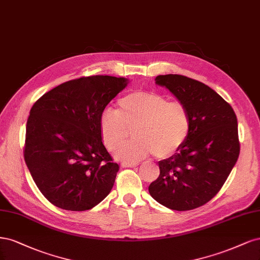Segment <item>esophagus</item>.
Wrapping results in <instances>:
<instances>
[{"mask_svg":"<svg viewBox=\"0 0 260 260\" xmlns=\"http://www.w3.org/2000/svg\"><path fill=\"white\" fill-rule=\"evenodd\" d=\"M121 165L123 166V167H134V166H137L138 164L137 163H131V162H122L121 163Z\"/></svg>","mask_w":260,"mask_h":260,"instance_id":"esophagus-1","label":"esophagus"}]
</instances>
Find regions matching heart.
<instances>
[{"label":"heart","mask_w":260,"mask_h":260,"mask_svg":"<svg viewBox=\"0 0 260 260\" xmlns=\"http://www.w3.org/2000/svg\"><path fill=\"white\" fill-rule=\"evenodd\" d=\"M104 145L114 151L133 129L134 139L122 145L116 155L136 161L150 153L169 157L185 144L191 129L188 108L178 100H167L154 91L135 90L118 100L116 110L105 109L99 119Z\"/></svg>","instance_id":"heart-1"}]
</instances>
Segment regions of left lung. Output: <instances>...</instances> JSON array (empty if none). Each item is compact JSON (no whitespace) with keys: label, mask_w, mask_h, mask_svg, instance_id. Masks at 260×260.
I'll return each mask as SVG.
<instances>
[{"label":"left lung","mask_w":260,"mask_h":260,"mask_svg":"<svg viewBox=\"0 0 260 260\" xmlns=\"http://www.w3.org/2000/svg\"><path fill=\"white\" fill-rule=\"evenodd\" d=\"M155 81L188 108L191 129L177 152L158 161L160 175L149 186V193L174 211H190L218 193L238 161L237 115L202 82L179 74L157 75Z\"/></svg>","instance_id":"8db88e82"}]
</instances>
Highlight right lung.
Returning a JSON list of instances; mask_svg holds the SVG:
<instances>
[{
    "label": "right lung",
    "instance_id": "obj_1",
    "mask_svg": "<svg viewBox=\"0 0 260 260\" xmlns=\"http://www.w3.org/2000/svg\"><path fill=\"white\" fill-rule=\"evenodd\" d=\"M127 80L90 75L40 97L27 121L23 157L39 190L67 211L93 208L110 193L119 165L99 134L106 106Z\"/></svg>",
    "mask_w": 260,
    "mask_h": 260
}]
</instances>
